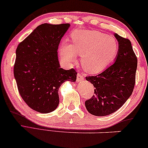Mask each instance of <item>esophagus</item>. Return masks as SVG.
Masks as SVG:
<instances>
[{"label":"esophagus","mask_w":148,"mask_h":148,"mask_svg":"<svg viewBox=\"0 0 148 148\" xmlns=\"http://www.w3.org/2000/svg\"><path fill=\"white\" fill-rule=\"evenodd\" d=\"M84 77L82 75V74H77V82H80L84 81Z\"/></svg>","instance_id":"1"}]
</instances>
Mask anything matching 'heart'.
<instances>
[{"label":"heart","mask_w":148,"mask_h":148,"mask_svg":"<svg viewBox=\"0 0 148 148\" xmlns=\"http://www.w3.org/2000/svg\"><path fill=\"white\" fill-rule=\"evenodd\" d=\"M72 44L64 41L60 44L62 59L68 64L81 56V64L85 71L97 73L108 66L116 58L118 44L112 36L96 30H75L71 34Z\"/></svg>","instance_id":"1"}]
</instances>
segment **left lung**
<instances>
[{"label": "left lung", "mask_w": 148, "mask_h": 148, "mask_svg": "<svg viewBox=\"0 0 148 148\" xmlns=\"http://www.w3.org/2000/svg\"><path fill=\"white\" fill-rule=\"evenodd\" d=\"M118 42L115 62L96 76L86 77L93 84L95 95L85 102L90 114L105 116L116 112L133 92L135 84L137 58L129 39L114 34Z\"/></svg>", "instance_id": "1"}]
</instances>
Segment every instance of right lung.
I'll use <instances>...</instances> for the list:
<instances>
[{"mask_svg":"<svg viewBox=\"0 0 148 148\" xmlns=\"http://www.w3.org/2000/svg\"><path fill=\"white\" fill-rule=\"evenodd\" d=\"M70 24L37 26L17 47L13 73L19 93L30 108L42 114L59 104L58 90L66 81H76L73 69L60 68L58 49Z\"/></svg>","mask_w":148,"mask_h":148,"instance_id":"1","label":"right lung"}]
</instances>
